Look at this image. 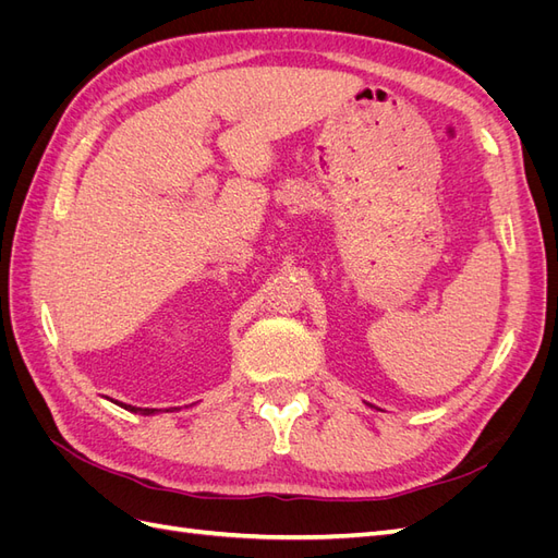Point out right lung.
<instances>
[{
  "instance_id": "obj_1",
  "label": "right lung",
  "mask_w": 558,
  "mask_h": 558,
  "mask_svg": "<svg viewBox=\"0 0 558 558\" xmlns=\"http://www.w3.org/2000/svg\"><path fill=\"white\" fill-rule=\"evenodd\" d=\"M123 408H125V410H130V412H142V414H154V412H156V410H148V408H146V410H142V408H132V404H123Z\"/></svg>"
}]
</instances>
